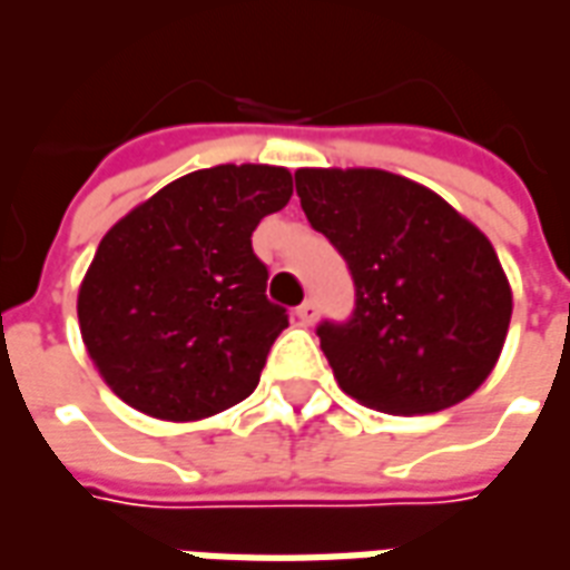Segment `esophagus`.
Wrapping results in <instances>:
<instances>
[{
  "instance_id": "esophagus-1",
  "label": "esophagus",
  "mask_w": 570,
  "mask_h": 570,
  "mask_svg": "<svg viewBox=\"0 0 570 570\" xmlns=\"http://www.w3.org/2000/svg\"><path fill=\"white\" fill-rule=\"evenodd\" d=\"M296 314H298V321L305 323V326H311V323L317 321V302H314V298H305V302L296 308Z\"/></svg>"
}]
</instances>
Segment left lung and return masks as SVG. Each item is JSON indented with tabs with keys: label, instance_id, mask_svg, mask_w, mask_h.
I'll return each instance as SVG.
<instances>
[{
	"label": "left lung",
	"instance_id": "1",
	"mask_svg": "<svg viewBox=\"0 0 570 570\" xmlns=\"http://www.w3.org/2000/svg\"><path fill=\"white\" fill-rule=\"evenodd\" d=\"M296 191L354 277V314L317 326L338 387L391 415L473 394L513 314L489 237L436 191L387 170L302 167Z\"/></svg>",
	"mask_w": 570,
	"mask_h": 570
}]
</instances>
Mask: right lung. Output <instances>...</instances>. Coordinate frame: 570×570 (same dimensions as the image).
Listing matches in <instances>:
<instances>
[{"instance_id":"right-lung-1","label":"right lung","mask_w":570,"mask_h":570,"mask_svg":"<svg viewBox=\"0 0 570 570\" xmlns=\"http://www.w3.org/2000/svg\"><path fill=\"white\" fill-rule=\"evenodd\" d=\"M293 195L286 167L219 164L118 219L79 289L85 347L104 382L151 419L198 421L247 400L289 314L265 296L262 216Z\"/></svg>"}]
</instances>
